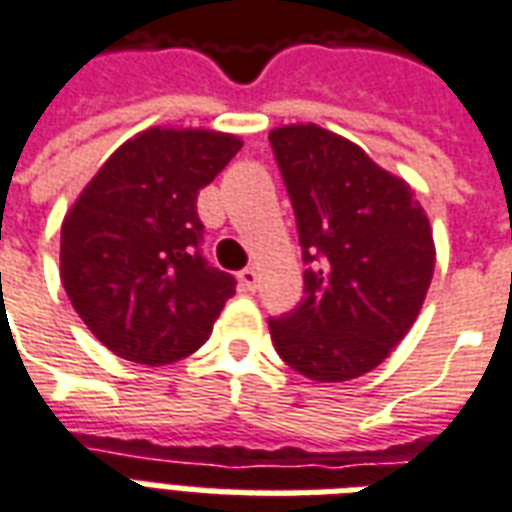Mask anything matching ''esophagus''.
I'll use <instances>...</instances> for the list:
<instances>
[{"mask_svg": "<svg viewBox=\"0 0 512 512\" xmlns=\"http://www.w3.org/2000/svg\"><path fill=\"white\" fill-rule=\"evenodd\" d=\"M238 282H241V288L244 290H255L257 288L255 268H244V271H238Z\"/></svg>", "mask_w": 512, "mask_h": 512, "instance_id": "esophagus-1", "label": "esophagus"}]
</instances>
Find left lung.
I'll return each mask as SVG.
<instances>
[{
  "label": "left lung",
  "mask_w": 512,
  "mask_h": 512,
  "mask_svg": "<svg viewBox=\"0 0 512 512\" xmlns=\"http://www.w3.org/2000/svg\"><path fill=\"white\" fill-rule=\"evenodd\" d=\"M296 213L304 299L268 318L282 362L337 384L392 354L433 279V233L406 180L318 126L268 134Z\"/></svg>",
  "instance_id": "1"
}]
</instances>
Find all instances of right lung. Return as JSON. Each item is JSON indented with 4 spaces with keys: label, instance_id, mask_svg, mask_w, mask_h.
<instances>
[{
    "label": "right lung",
    "instance_id": "1",
    "mask_svg": "<svg viewBox=\"0 0 512 512\" xmlns=\"http://www.w3.org/2000/svg\"><path fill=\"white\" fill-rule=\"evenodd\" d=\"M241 139L150 128L117 147L62 222L60 277L101 343L136 365L194 354L235 277L202 255L197 194Z\"/></svg>",
    "mask_w": 512,
    "mask_h": 512
}]
</instances>
